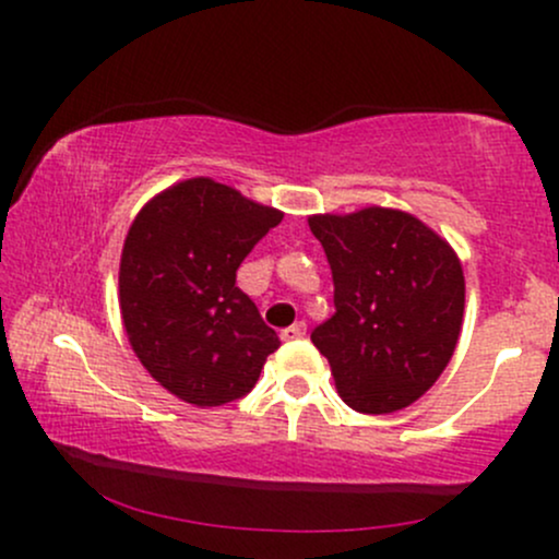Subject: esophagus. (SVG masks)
I'll return each instance as SVG.
<instances>
[{
	"label": "esophagus",
	"mask_w": 559,
	"mask_h": 559,
	"mask_svg": "<svg viewBox=\"0 0 559 559\" xmlns=\"http://www.w3.org/2000/svg\"><path fill=\"white\" fill-rule=\"evenodd\" d=\"M305 331H307V325L301 323H294V325H288V329H284L281 331V338H284V342H294V338H301L305 336Z\"/></svg>",
	"instance_id": "34e87169"
}]
</instances>
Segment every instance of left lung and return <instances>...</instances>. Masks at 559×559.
I'll use <instances>...</instances> for the list:
<instances>
[{
    "label": "left lung",
    "mask_w": 559,
    "mask_h": 559,
    "mask_svg": "<svg viewBox=\"0 0 559 559\" xmlns=\"http://www.w3.org/2000/svg\"><path fill=\"white\" fill-rule=\"evenodd\" d=\"M333 273L336 312L312 331L338 396L365 415L418 402L463 331V262L444 236L394 207L307 217Z\"/></svg>",
    "instance_id": "left-lung-1"
}]
</instances>
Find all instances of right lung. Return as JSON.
Returning <instances> with one entry per match:
<instances>
[{"instance_id":"obj_1","label":"right lung","mask_w":559,"mask_h":559,"mask_svg":"<svg viewBox=\"0 0 559 559\" xmlns=\"http://www.w3.org/2000/svg\"><path fill=\"white\" fill-rule=\"evenodd\" d=\"M281 221V210L204 176L168 186L133 217L120 318L146 373L181 402L207 409L239 400L278 349L236 271Z\"/></svg>"}]
</instances>
